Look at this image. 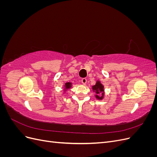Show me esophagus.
<instances>
[{
	"label": "esophagus",
	"mask_w": 157,
	"mask_h": 157,
	"mask_svg": "<svg viewBox=\"0 0 157 157\" xmlns=\"http://www.w3.org/2000/svg\"><path fill=\"white\" fill-rule=\"evenodd\" d=\"M81 82H82V83L84 85H86V82H87V80H86V78H83L81 80Z\"/></svg>",
	"instance_id": "esophagus-1"
}]
</instances>
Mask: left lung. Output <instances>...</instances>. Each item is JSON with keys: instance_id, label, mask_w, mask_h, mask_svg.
I'll return each mask as SVG.
<instances>
[{"instance_id": "left-lung-1", "label": "left lung", "mask_w": 157, "mask_h": 157, "mask_svg": "<svg viewBox=\"0 0 157 157\" xmlns=\"http://www.w3.org/2000/svg\"><path fill=\"white\" fill-rule=\"evenodd\" d=\"M93 92L96 93L95 97L99 100H101L104 98V86L99 80H97L96 84L92 86Z\"/></svg>"}]
</instances>
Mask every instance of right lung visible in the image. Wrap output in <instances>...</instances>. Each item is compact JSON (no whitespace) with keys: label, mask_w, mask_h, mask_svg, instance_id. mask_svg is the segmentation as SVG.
Returning a JSON list of instances; mask_svg holds the SVG:
<instances>
[{"label":"right lung","mask_w":157,"mask_h":157,"mask_svg":"<svg viewBox=\"0 0 157 157\" xmlns=\"http://www.w3.org/2000/svg\"><path fill=\"white\" fill-rule=\"evenodd\" d=\"M71 86H72V83L70 82H66V83L65 84V85H64V91L66 92L68 89L71 88Z\"/></svg>","instance_id":"1"}]
</instances>
